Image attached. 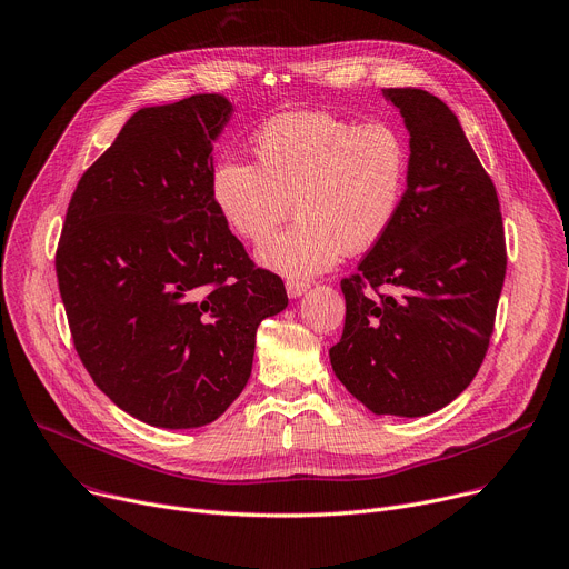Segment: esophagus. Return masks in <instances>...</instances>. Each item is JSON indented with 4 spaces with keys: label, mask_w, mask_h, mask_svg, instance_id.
I'll list each match as a JSON object with an SVG mask.
<instances>
[{
    "label": "esophagus",
    "mask_w": 569,
    "mask_h": 569,
    "mask_svg": "<svg viewBox=\"0 0 569 569\" xmlns=\"http://www.w3.org/2000/svg\"><path fill=\"white\" fill-rule=\"evenodd\" d=\"M286 290H288L290 299H297V297H301V295L309 290V283L307 281H288Z\"/></svg>",
    "instance_id": "esophagus-1"
}]
</instances>
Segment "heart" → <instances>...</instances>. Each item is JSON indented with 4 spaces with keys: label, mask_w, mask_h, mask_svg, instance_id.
Wrapping results in <instances>:
<instances>
[{
    "label": "heart",
    "mask_w": 569,
    "mask_h": 569,
    "mask_svg": "<svg viewBox=\"0 0 569 569\" xmlns=\"http://www.w3.org/2000/svg\"><path fill=\"white\" fill-rule=\"evenodd\" d=\"M258 164L221 158L210 197L229 229L262 242L295 206L297 221L256 258L288 279H311L350 253L372 249L400 214L409 180L405 134L327 111H288L253 137Z\"/></svg>",
    "instance_id": "heart-1"
}]
</instances>
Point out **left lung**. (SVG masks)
Returning a JSON list of instances; mask_svg holds the SVG:
<instances>
[{"instance_id": "obj_1", "label": "left lung", "mask_w": 569, "mask_h": 569, "mask_svg": "<svg viewBox=\"0 0 569 569\" xmlns=\"http://www.w3.org/2000/svg\"><path fill=\"white\" fill-rule=\"evenodd\" d=\"M382 96L409 134L407 192L391 231L340 281L346 327L329 361L372 413L416 419L476 377L506 279V240L497 189L456 113L423 89Z\"/></svg>"}]
</instances>
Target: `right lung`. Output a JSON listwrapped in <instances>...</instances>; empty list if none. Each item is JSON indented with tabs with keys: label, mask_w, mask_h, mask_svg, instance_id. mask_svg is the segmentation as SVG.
<instances>
[{
	"label": "right lung",
	"mask_w": 569,
	"mask_h": 569,
	"mask_svg": "<svg viewBox=\"0 0 569 569\" xmlns=\"http://www.w3.org/2000/svg\"><path fill=\"white\" fill-rule=\"evenodd\" d=\"M233 102L143 107L80 178L57 249L74 350L96 387L167 430L212 423L251 375L256 329L288 307L210 197Z\"/></svg>",
	"instance_id": "right-lung-1"
}]
</instances>
